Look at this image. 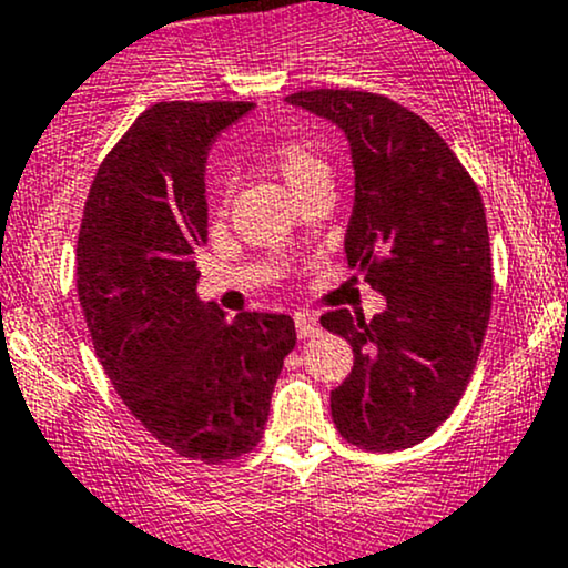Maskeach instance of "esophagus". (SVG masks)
Returning <instances> with one entry per match:
<instances>
[{
    "mask_svg": "<svg viewBox=\"0 0 568 568\" xmlns=\"http://www.w3.org/2000/svg\"><path fill=\"white\" fill-rule=\"evenodd\" d=\"M295 329H297V337H301V341H305V337H314V335H318V318L314 314H297Z\"/></svg>",
    "mask_w": 568,
    "mask_h": 568,
    "instance_id": "1",
    "label": "esophagus"
}]
</instances>
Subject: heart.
Here are the masks:
<instances>
[{
    "label": "heart",
    "mask_w": 568,
    "mask_h": 568,
    "mask_svg": "<svg viewBox=\"0 0 568 568\" xmlns=\"http://www.w3.org/2000/svg\"><path fill=\"white\" fill-rule=\"evenodd\" d=\"M265 163L290 184L295 195L308 193L316 182L329 180V163L305 139H278L265 150Z\"/></svg>",
    "instance_id": "1"
}]
</instances>
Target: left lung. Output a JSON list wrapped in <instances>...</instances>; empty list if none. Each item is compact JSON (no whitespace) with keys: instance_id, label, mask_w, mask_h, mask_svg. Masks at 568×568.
<instances>
[{"instance_id":"1","label":"left lung","mask_w":568,"mask_h":568,"mask_svg":"<svg viewBox=\"0 0 568 568\" xmlns=\"http://www.w3.org/2000/svg\"><path fill=\"white\" fill-rule=\"evenodd\" d=\"M286 101L346 133V257L386 297L369 322L348 308L322 316L354 348L329 394L333 422L356 448H410L454 413L486 337L494 278L480 193L445 139L386 95L318 88Z\"/></svg>"}]
</instances>
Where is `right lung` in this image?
<instances>
[{
	"label": "right lung",
	"mask_w": 568,
	"mask_h": 568,
	"mask_svg": "<svg viewBox=\"0 0 568 568\" xmlns=\"http://www.w3.org/2000/svg\"><path fill=\"white\" fill-rule=\"evenodd\" d=\"M250 101H161L95 171L78 241V295L120 399L184 458L220 464L263 439L284 356L286 314L227 322L195 292L206 244V155Z\"/></svg>",
	"instance_id": "1"
}]
</instances>
